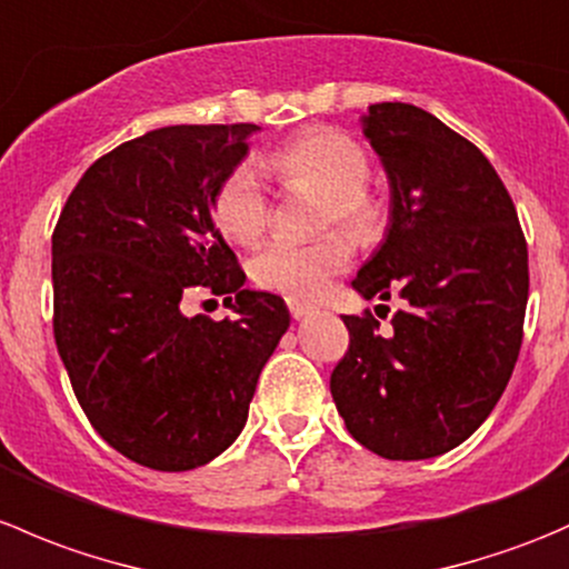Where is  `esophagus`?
I'll return each mask as SVG.
<instances>
[{"label": "esophagus", "instance_id": "34e87169", "mask_svg": "<svg viewBox=\"0 0 569 569\" xmlns=\"http://www.w3.org/2000/svg\"><path fill=\"white\" fill-rule=\"evenodd\" d=\"M286 306H289L291 317H295L297 321H300V319H308V317H311V313H317V311H319V308L313 306V302L295 300V297H289V300H286Z\"/></svg>", "mask_w": 569, "mask_h": 569}]
</instances>
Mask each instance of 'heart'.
Instances as JSON below:
<instances>
[{
    "mask_svg": "<svg viewBox=\"0 0 569 569\" xmlns=\"http://www.w3.org/2000/svg\"><path fill=\"white\" fill-rule=\"evenodd\" d=\"M267 170L289 189H313L325 194L321 226H341L358 242L380 233L386 211L363 187L371 162L358 140L336 129H311L297 134L267 157ZM217 226L228 239L252 244L269 220V203L256 168L239 164L226 176L214 198ZM352 258L347 237L327 233L317 242L297 244L274 239L252 258V278L283 295L313 297L332 274L341 272Z\"/></svg>",
    "mask_w": 569,
    "mask_h": 569,
    "instance_id": "heart-1",
    "label": "heart"
}]
</instances>
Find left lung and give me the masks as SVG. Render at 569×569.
<instances>
[{
	"label": "left lung",
	"instance_id": "1",
	"mask_svg": "<svg viewBox=\"0 0 569 569\" xmlns=\"http://www.w3.org/2000/svg\"><path fill=\"white\" fill-rule=\"evenodd\" d=\"M363 134L391 187L386 239L358 269L363 300L405 308L343 317L349 352L330 393L349 435L386 460H429L485 423L501 399L529 302V250L485 153L427 109L382 101Z\"/></svg>",
	"mask_w": 569,
	"mask_h": 569
}]
</instances>
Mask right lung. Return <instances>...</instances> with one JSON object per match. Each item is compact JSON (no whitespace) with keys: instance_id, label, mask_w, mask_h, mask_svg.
<instances>
[{"instance_id":"1","label":"right lung","mask_w":569,"mask_h":569,"mask_svg":"<svg viewBox=\"0 0 569 569\" xmlns=\"http://www.w3.org/2000/svg\"><path fill=\"white\" fill-rule=\"evenodd\" d=\"M256 123L164 126L96 159L51 237L54 341L96 432L153 470L220 457L248 421L283 332L280 297L244 289L214 226V198ZM200 284L233 320L187 318Z\"/></svg>"}]
</instances>
